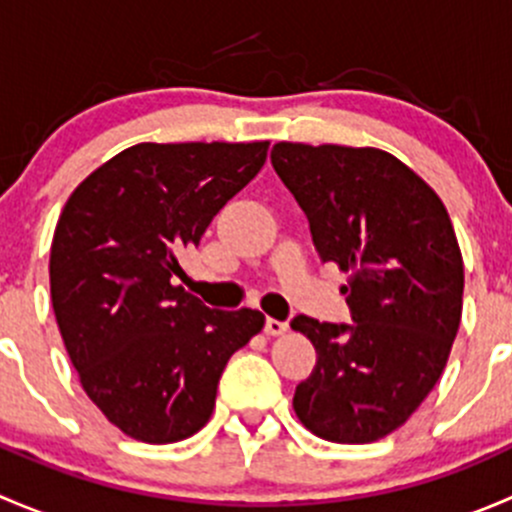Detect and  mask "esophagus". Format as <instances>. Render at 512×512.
I'll use <instances>...</instances> for the list:
<instances>
[{
    "label": "esophagus",
    "instance_id": "1",
    "mask_svg": "<svg viewBox=\"0 0 512 512\" xmlns=\"http://www.w3.org/2000/svg\"><path fill=\"white\" fill-rule=\"evenodd\" d=\"M289 329L287 322H280V319H267L265 322V334L267 337H282Z\"/></svg>",
    "mask_w": 512,
    "mask_h": 512
}]
</instances>
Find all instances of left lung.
I'll list each match as a JSON object with an SVG mask.
<instances>
[{
    "mask_svg": "<svg viewBox=\"0 0 512 512\" xmlns=\"http://www.w3.org/2000/svg\"><path fill=\"white\" fill-rule=\"evenodd\" d=\"M270 158L322 262L349 272L354 319H292L317 349L294 414L324 441H379L431 394L461 324L463 257L446 205L379 148L280 141Z\"/></svg>",
    "mask_w": 512,
    "mask_h": 512,
    "instance_id": "obj_1",
    "label": "left lung"
}]
</instances>
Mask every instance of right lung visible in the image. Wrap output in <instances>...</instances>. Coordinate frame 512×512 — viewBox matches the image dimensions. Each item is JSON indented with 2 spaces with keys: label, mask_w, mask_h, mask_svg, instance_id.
<instances>
[{
  "label": "right lung",
  "mask_w": 512,
  "mask_h": 512,
  "mask_svg": "<svg viewBox=\"0 0 512 512\" xmlns=\"http://www.w3.org/2000/svg\"><path fill=\"white\" fill-rule=\"evenodd\" d=\"M270 141L138 143L66 200L51 240L56 324L86 396L143 443L198 433L257 309H210L175 285L180 255L265 165Z\"/></svg>",
  "instance_id": "1"
}]
</instances>
